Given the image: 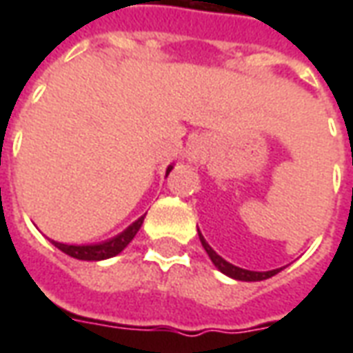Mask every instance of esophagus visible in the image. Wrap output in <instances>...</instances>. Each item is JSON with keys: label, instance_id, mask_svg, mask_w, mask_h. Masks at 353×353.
Instances as JSON below:
<instances>
[{"label": "esophagus", "instance_id": "34e87169", "mask_svg": "<svg viewBox=\"0 0 353 353\" xmlns=\"http://www.w3.org/2000/svg\"><path fill=\"white\" fill-rule=\"evenodd\" d=\"M200 154H202V147L199 145V141H192L187 149V153H185V159L189 162H199Z\"/></svg>", "mask_w": 353, "mask_h": 353}]
</instances>
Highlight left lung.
<instances>
[{
  "label": "left lung",
  "mask_w": 353,
  "mask_h": 353,
  "mask_svg": "<svg viewBox=\"0 0 353 353\" xmlns=\"http://www.w3.org/2000/svg\"><path fill=\"white\" fill-rule=\"evenodd\" d=\"M199 238L200 242H202V248L206 250L208 257L212 259V263L215 265V268L223 272L225 276H229L232 280H240V281H261V280H266V278H272L274 274H278L281 268H274V270H266V272H257V270H245V268H240V266L232 265L229 261H225L219 255V253L214 252V248L208 244L206 238L202 236V232L199 230Z\"/></svg>",
  "instance_id": "obj_1"
}]
</instances>
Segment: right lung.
Instances as JSON below:
<instances>
[{"label":"right lung","instance_id":"right-lung-1","mask_svg":"<svg viewBox=\"0 0 353 353\" xmlns=\"http://www.w3.org/2000/svg\"><path fill=\"white\" fill-rule=\"evenodd\" d=\"M174 168V164H170L168 168H166V177ZM143 219H145V215H141L139 219L128 225L123 232H119L117 236L109 238V240H103V242H98V244H62V242H57V240H50L52 244L57 245L60 252H64L65 255H70L73 259H79V261H103V259H111V257H115L119 253L123 252L126 245L130 244L132 238L138 234V230L141 229V225H143Z\"/></svg>","mask_w":353,"mask_h":353}]
</instances>
